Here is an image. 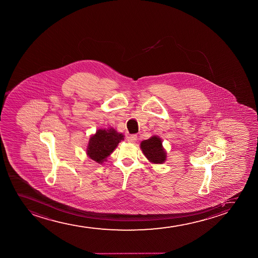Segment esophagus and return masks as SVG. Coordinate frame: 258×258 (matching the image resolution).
<instances>
[{"label": "esophagus", "mask_w": 258, "mask_h": 258, "mask_svg": "<svg viewBox=\"0 0 258 258\" xmlns=\"http://www.w3.org/2000/svg\"><path fill=\"white\" fill-rule=\"evenodd\" d=\"M137 135L136 134H134V135H130V136L127 138L128 142L130 143H135L137 141Z\"/></svg>", "instance_id": "esophagus-1"}]
</instances>
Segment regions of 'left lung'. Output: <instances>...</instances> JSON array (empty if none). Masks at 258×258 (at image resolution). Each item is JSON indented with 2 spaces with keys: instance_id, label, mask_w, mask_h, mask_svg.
<instances>
[{
  "instance_id": "left-lung-1",
  "label": "left lung",
  "mask_w": 258,
  "mask_h": 258,
  "mask_svg": "<svg viewBox=\"0 0 258 258\" xmlns=\"http://www.w3.org/2000/svg\"><path fill=\"white\" fill-rule=\"evenodd\" d=\"M140 149L150 163L162 164L165 162L167 152L160 137L154 135L149 140H144L140 144Z\"/></svg>"
}]
</instances>
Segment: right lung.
Returning <instances> with one entry per match:
<instances>
[{
	"label": "right lung",
	"mask_w": 258,
	"mask_h": 258,
	"mask_svg": "<svg viewBox=\"0 0 258 258\" xmlns=\"http://www.w3.org/2000/svg\"><path fill=\"white\" fill-rule=\"evenodd\" d=\"M124 135L118 133L113 127L98 129L95 134L89 138L87 146V156L97 163L107 161V157L118 146V143L124 140Z\"/></svg>",
	"instance_id": "right-lung-1"
}]
</instances>
